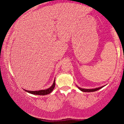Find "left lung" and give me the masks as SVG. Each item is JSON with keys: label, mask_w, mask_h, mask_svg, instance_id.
I'll return each mask as SVG.
<instances>
[{"label": "left lung", "mask_w": 124, "mask_h": 124, "mask_svg": "<svg viewBox=\"0 0 124 124\" xmlns=\"http://www.w3.org/2000/svg\"><path fill=\"white\" fill-rule=\"evenodd\" d=\"M103 87H100L99 88H96V89H82V88H80L78 87L79 89H80L82 92H96V91L99 90V89H101Z\"/></svg>", "instance_id": "1"}]
</instances>
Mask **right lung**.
<instances>
[{"mask_svg": "<svg viewBox=\"0 0 124 124\" xmlns=\"http://www.w3.org/2000/svg\"><path fill=\"white\" fill-rule=\"evenodd\" d=\"M55 81H54L53 85H52V86H51L50 88H49V89H46V90H44L35 91V92H34V91L25 90L27 92H28V93L32 94L41 95V96H45V95L49 94H50L51 92H52V91H53V90L54 89V88H55Z\"/></svg>", "mask_w": 124, "mask_h": 124, "instance_id": "add662e5", "label": "right lung"}]
</instances>
